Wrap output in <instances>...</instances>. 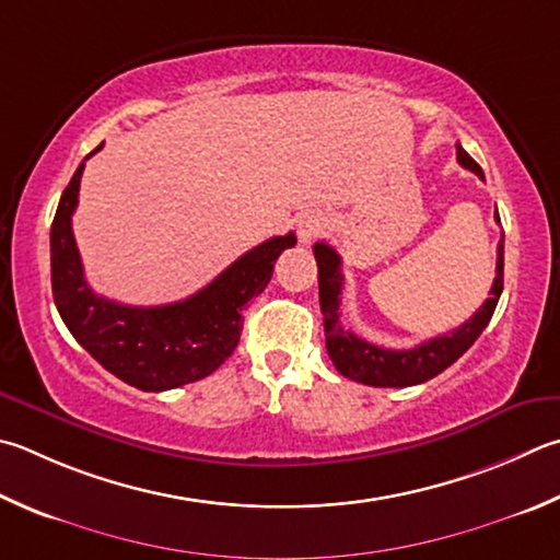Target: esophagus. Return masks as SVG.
Returning <instances> with one entry per match:
<instances>
[{"label":"esophagus","instance_id":"obj_1","mask_svg":"<svg viewBox=\"0 0 560 560\" xmlns=\"http://www.w3.org/2000/svg\"><path fill=\"white\" fill-rule=\"evenodd\" d=\"M325 228V220L320 215H313V212H306L296 220V235L301 242H311L313 237H318Z\"/></svg>","mask_w":560,"mask_h":560}]
</instances>
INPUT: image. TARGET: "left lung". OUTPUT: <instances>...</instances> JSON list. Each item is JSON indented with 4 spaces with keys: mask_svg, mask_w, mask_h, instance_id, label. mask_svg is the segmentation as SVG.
Returning a JSON list of instances; mask_svg holds the SVG:
<instances>
[{
    "mask_svg": "<svg viewBox=\"0 0 560 560\" xmlns=\"http://www.w3.org/2000/svg\"><path fill=\"white\" fill-rule=\"evenodd\" d=\"M457 164L470 168L472 174L482 176V168L467 151L457 144ZM500 222V215H497ZM315 261H318V291H320V311L325 328V350L342 377L368 386H413L433 380L435 374L448 370L451 364L463 358V352L480 338V332L492 320L497 301L502 296L504 287V235L497 245V277L487 299L475 311L470 320H465L460 328H455L439 338H431L411 350H389L362 340L352 330H345L340 325V293H342V271L340 257L332 247L318 242L313 247Z\"/></svg>",
    "mask_w": 560,
    "mask_h": 560,
    "instance_id": "obj_1",
    "label": "left lung"
}]
</instances>
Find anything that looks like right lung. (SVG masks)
I'll return each mask as SVG.
<instances>
[{
	"instance_id": "right-lung-1",
	"label": "right lung",
	"mask_w": 560,
	"mask_h": 560,
	"mask_svg": "<svg viewBox=\"0 0 560 560\" xmlns=\"http://www.w3.org/2000/svg\"><path fill=\"white\" fill-rule=\"evenodd\" d=\"M100 149L103 144L93 154ZM83 168L80 164L70 178L50 225V287L60 318L107 372L141 392H166L208 377L235 352L242 311L267 289L273 261L296 245V235L261 242L186 301L149 308L107 301L88 287L73 237Z\"/></svg>"
}]
</instances>
